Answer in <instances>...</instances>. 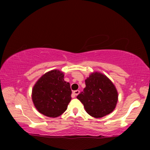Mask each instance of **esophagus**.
<instances>
[{"mask_svg": "<svg viewBox=\"0 0 150 150\" xmlns=\"http://www.w3.org/2000/svg\"><path fill=\"white\" fill-rule=\"evenodd\" d=\"M79 93H80V91H79V90L75 91H73V95H74V96H77V95H79Z\"/></svg>", "mask_w": 150, "mask_h": 150, "instance_id": "esophagus-1", "label": "esophagus"}]
</instances>
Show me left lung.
Returning <instances> with one entry per match:
<instances>
[{
  "label": "left lung",
  "mask_w": 150,
  "mask_h": 150,
  "mask_svg": "<svg viewBox=\"0 0 150 150\" xmlns=\"http://www.w3.org/2000/svg\"><path fill=\"white\" fill-rule=\"evenodd\" d=\"M86 87L77 98L90 116L102 118L111 113L118 102V92L112 82L103 73L94 72L85 80Z\"/></svg>",
  "instance_id": "1"
}]
</instances>
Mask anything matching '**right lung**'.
<instances>
[{"instance_id": "1", "label": "right lung", "mask_w": 150, "mask_h": 150, "mask_svg": "<svg viewBox=\"0 0 150 150\" xmlns=\"http://www.w3.org/2000/svg\"><path fill=\"white\" fill-rule=\"evenodd\" d=\"M57 69L47 72L40 77L32 89V98L35 107L48 117L55 118L67 110L71 100L69 83Z\"/></svg>"}]
</instances>
